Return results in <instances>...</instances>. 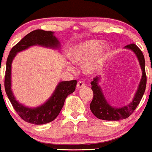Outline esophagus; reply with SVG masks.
I'll use <instances>...</instances> for the list:
<instances>
[{
  "mask_svg": "<svg viewBox=\"0 0 152 152\" xmlns=\"http://www.w3.org/2000/svg\"><path fill=\"white\" fill-rule=\"evenodd\" d=\"M84 86H85L84 83H83V81H78V82L77 86H77V88H83V87Z\"/></svg>",
  "mask_w": 152,
  "mask_h": 152,
  "instance_id": "obj_1",
  "label": "esophagus"
}]
</instances>
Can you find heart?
Masks as SVG:
<instances>
[{
  "instance_id": "b5f03b06",
  "label": "heart",
  "mask_w": 152,
  "mask_h": 152,
  "mask_svg": "<svg viewBox=\"0 0 152 152\" xmlns=\"http://www.w3.org/2000/svg\"><path fill=\"white\" fill-rule=\"evenodd\" d=\"M109 51L107 43H102L99 40H88L76 45L71 50L70 58L76 64H83V71L86 74H93L101 69ZM67 70L74 71V68L66 63Z\"/></svg>"
}]
</instances>
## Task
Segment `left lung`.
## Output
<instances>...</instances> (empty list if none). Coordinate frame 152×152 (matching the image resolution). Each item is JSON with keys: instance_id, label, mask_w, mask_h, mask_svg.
I'll return each mask as SVG.
<instances>
[{"instance_id": "8db88e82", "label": "left lung", "mask_w": 152, "mask_h": 152, "mask_svg": "<svg viewBox=\"0 0 152 152\" xmlns=\"http://www.w3.org/2000/svg\"><path fill=\"white\" fill-rule=\"evenodd\" d=\"M126 49L133 51L137 56L139 66L142 69V76L132 101L128 105L121 107H116L110 105L104 96L102 87L99 85L101 76H96L91 81V89L94 92V98L90 104V109L94 116L99 119L106 121H119L128 118L139 105L146 89V76L145 72V60L142 50L134 43L127 45Z\"/></svg>"}]
</instances>
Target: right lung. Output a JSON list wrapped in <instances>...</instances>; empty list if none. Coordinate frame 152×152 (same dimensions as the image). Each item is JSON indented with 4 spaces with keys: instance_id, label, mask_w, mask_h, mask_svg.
I'll return each instance as SVG.
<instances>
[{
    "instance_id": "right-lung-1",
    "label": "right lung",
    "mask_w": 152,
    "mask_h": 152,
    "mask_svg": "<svg viewBox=\"0 0 152 152\" xmlns=\"http://www.w3.org/2000/svg\"><path fill=\"white\" fill-rule=\"evenodd\" d=\"M34 46L60 50L61 43L54 36L53 31L38 29L26 35L10 51L6 61L4 85L7 96L20 118L28 123L41 125L53 121L58 116L66 97L75 91L76 80L59 82L50 98L43 104L36 107H28L16 100L11 89L12 62L17 53Z\"/></svg>"
}]
</instances>
